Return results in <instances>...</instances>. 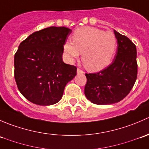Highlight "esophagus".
Here are the masks:
<instances>
[{
  "mask_svg": "<svg viewBox=\"0 0 149 149\" xmlns=\"http://www.w3.org/2000/svg\"><path fill=\"white\" fill-rule=\"evenodd\" d=\"M77 73H84V71L83 70H81V69L78 68L77 69Z\"/></svg>",
  "mask_w": 149,
  "mask_h": 149,
  "instance_id": "esophagus-1",
  "label": "esophagus"
}]
</instances>
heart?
<instances>
[{"mask_svg": "<svg viewBox=\"0 0 149 149\" xmlns=\"http://www.w3.org/2000/svg\"><path fill=\"white\" fill-rule=\"evenodd\" d=\"M72 40L63 45L68 59L73 61L82 52V62L90 71L99 72L107 67L116 52L117 39L112 31L84 26L73 32Z\"/></svg>", "mask_w": 149, "mask_h": 149, "instance_id": "obj_1", "label": "heart"}]
</instances>
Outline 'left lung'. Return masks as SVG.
<instances>
[{
	"instance_id": "left-lung-1",
	"label": "left lung",
	"mask_w": 149,
	"mask_h": 149,
	"mask_svg": "<svg viewBox=\"0 0 149 149\" xmlns=\"http://www.w3.org/2000/svg\"><path fill=\"white\" fill-rule=\"evenodd\" d=\"M118 48L110 65L96 73H86V98L96 104H112L125 98L134 86L138 73L136 47L127 37L114 30Z\"/></svg>"
}]
</instances>
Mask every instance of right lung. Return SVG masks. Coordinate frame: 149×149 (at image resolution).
Instances as JSON below:
<instances>
[{"label": "right lung", "instance_id": "obj_1", "mask_svg": "<svg viewBox=\"0 0 149 149\" xmlns=\"http://www.w3.org/2000/svg\"><path fill=\"white\" fill-rule=\"evenodd\" d=\"M72 30L50 26L35 31L21 42L14 55V77L21 94L42 106L62 99L77 68L63 61V45Z\"/></svg>", "mask_w": 149, "mask_h": 149}]
</instances>
